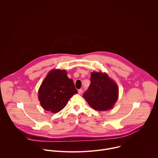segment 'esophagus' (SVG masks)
Segmentation results:
<instances>
[{
    "instance_id": "obj_1",
    "label": "esophagus",
    "mask_w": 158,
    "mask_h": 158,
    "mask_svg": "<svg viewBox=\"0 0 158 158\" xmlns=\"http://www.w3.org/2000/svg\"><path fill=\"white\" fill-rule=\"evenodd\" d=\"M82 92H83V91H82V89H80L78 90V93H79V94H81L82 93Z\"/></svg>"
}]
</instances>
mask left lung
<instances>
[{"label":"left lung","mask_w":158,"mask_h":158,"mask_svg":"<svg viewBox=\"0 0 158 158\" xmlns=\"http://www.w3.org/2000/svg\"><path fill=\"white\" fill-rule=\"evenodd\" d=\"M118 87L107 74L92 73L91 84L83 94L88 104L97 110H107L113 107L118 98Z\"/></svg>","instance_id":"left-lung-1"}]
</instances>
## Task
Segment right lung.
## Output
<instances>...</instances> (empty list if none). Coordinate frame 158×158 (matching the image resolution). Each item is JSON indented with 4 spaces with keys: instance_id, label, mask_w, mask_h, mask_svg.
<instances>
[{
    "instance_id": "obj_1",
    "label": "right lung",
    "mask_w": 158,
    "mask_h": 158,
    "mask_svg": "<svg viewBox=\"0 0 158 158\" xmlns=\"http://www.w3.org/2000/svg\"><path fill=\"white\" fill-rule=\"evenodd\" d=\"M77 93L73 81L67 76L65 70H52L39 88V100L45 110L57 113Z\"/></svg>"
}]
</instances>
